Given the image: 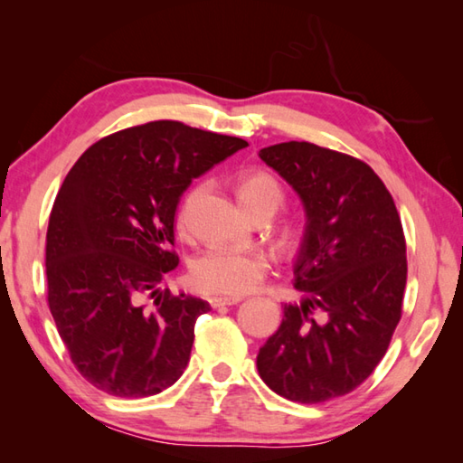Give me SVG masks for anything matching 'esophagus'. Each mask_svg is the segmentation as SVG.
Returning <instances> with one entry per match:
<instances>
[{
	"instance_id": "esophagus-1",
	"label": "esophagus",
	"mask_w": 463,
	"mask_h": 463,
	"mask_svg": "<svg viewBox=\"0 0 463 463\" xmlns=\"http://www.w3.org/2000/svg\"><path fill=\"white\" fill-rule=\"evenodd\" d=\"M209 302L213 308H221V307H231V304H237V302H241V298L239 297H213Z\"/></svg>"
}]
</instances>
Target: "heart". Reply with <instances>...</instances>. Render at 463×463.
<instances>
[{
	"label": "heart",
	"mask_w": 463,
	"mask_h": 463,
	"mask_svg": "<svg viewBox=\"0 0 463 463\" xmlns=\"http://www.w3.org/2000/svg\"><path fill=\"white\" fill-rule=\"evenodd\" d=\"M203 186H194L183 199L179 209L181 229L186 226L194 203L199 201ZM239 199L247 213H252L262 206H270L277 211L282 199V186L270 173L254 171L244 175L239 184ZM269 272V262L257 250H244L234 247H211L203 250L191 262L189 279L193 287L206 294H224V297H242L254 290L264 280Z\"/></svg>",
	"instance_id": "obj_1"
}]
</instances>
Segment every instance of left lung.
Instances as JSON below:
<instances>
[{"label":"left lung","instance_id":"1","mask_svg":"<svg viewBox=\"0 0 463 463\" xmlns=\"http://www.w3.org/2000/svg\"><path fill=\"white\" fill-rule=\"evenodd\" d=\"M259 156L298 193L307 226L294 260L304 298L284 304L257 368L279 396L320 404L358 388L390 346L408 274L404 229L386 184L360 159L307 141Z\"/></svg>","mask_w":463,"mask_h":463}]
</instances>
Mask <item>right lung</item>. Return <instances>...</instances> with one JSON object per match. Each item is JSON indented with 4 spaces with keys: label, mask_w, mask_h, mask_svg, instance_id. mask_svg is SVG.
<instances>
[{
    "label": "right lung",
    "mask_w": 463,
    "mask_h": 463,
    "mask_svg": "<svg viewBox=\"0 0 463 463\" xmlns=\"http://www.w3.org/2000/svg\"><path fill=\"white\" fill-rule=\"evenodd\" d=\"M239 137L151 121L93 143L67 173L47 226V302L81 376L119 398L181 378L201 298L161 288L176 269L175 213L193 179L244 149Z\"/></svg>",
    "instance_id": "right-lung-1"
}]
</instances>
